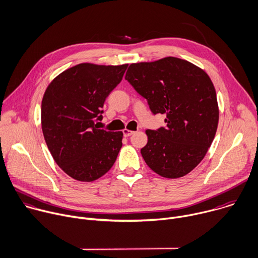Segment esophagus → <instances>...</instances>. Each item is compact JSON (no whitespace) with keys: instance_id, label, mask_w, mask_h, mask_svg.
I'll use <instances>...</instances> for the list:
<instances>
[{"instance_id":"1","label":"esophagus","mask_w":258,"mask_h":258,"mask_svg":"<svg viewBox=\"0 0 258 258\" xmlns=\"http://www.w3.org/2000/svg\"><path fill=\"white\" fill-rule=\"evenodd\" d=\"M133 133H134V131L129 130V129H124V130H123V134H124V136H125V137H129V136H131Z\"/></svg>"}]
</instances>
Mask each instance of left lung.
Here are the masks:
<instances>
[{
  "mask_svg": "<svg viewBox=\"0 0 258 258\" xmlns=\"http://www.w3.org/2000/svg\"><path fill=\"white\" fill-rule=\"evenodd\" d=\"M125 79L146 98L150 111L165 114L167 127L146 130L141 148L146 165L162 177L190 173L205 157L219 124L215 86L201 68L175 57L131 64Z\"/></svg>",
  "mask_w": 258,
  "mask_h": 258,
  "instance_id": "1",
  "label": "left lung"
}]
</instances>
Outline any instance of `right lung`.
<instances>
[{
	"label": "right lung",
	"mask_w": 258,
	"mask_h": 258,
	"mask_svg": "<svg viewBox=\"0 0 258 258\" xmlns=\"http://www.w3.org/2000/svg\"><path fill=\"white\" fill-rule=\"evenodd\" d=\"M128 64H78L59 74L41 101V129L57 165L71 178L92 182L115 164L123 132L98 129L105 100L121 82Z\"/></svg>",
	"instance_id": "obj_1"
}]
</instances>
